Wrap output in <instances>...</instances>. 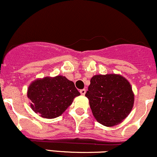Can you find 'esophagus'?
<instances>
[{"instance_id": "obj_1", "label": "esophagus", "mask_w": 157, "mask_h": 157, "mask_svg": "<svg viewBox=\"0 0 157 157\" xmlns=\"http://www.w3.org/2000/svg\"><path fill=\"white\" fill-rule=\"evenodd\" d=\"M80 92L81 94V95H85V94H86V89H81L80 91Z\"/></svg>"}]
</instances>
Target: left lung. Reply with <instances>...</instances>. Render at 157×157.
<instances>
[{
  "label": "left lung",
  "mask_w": 157,
  "mask_h": 157,
  "mask_svg": "<svg viewBox=\"0 0 157 157\" xmlns=\"http://www.w3.org/2000/svg\"><path fill=\"white\" fill-rule=\"evenodd\" d=\"M86 97L97 121L111 127L118 125L132 110L134 94L131 84L120 75L92 77Z\"/></svg>",
  "instance_id": "left-lung-1"
}]
</instances>
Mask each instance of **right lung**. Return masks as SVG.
Segmentation results:
<instances>
[{"instance_id": "right-lung-1", "label": "right lung", "mask_w": 157, "mask_h": 157, "mask_svg": "<svg viewBox=\"0 0 157 157\" xmlns=\"http://www.w3.org/2000/svg\"><path fill=\"white\" fill-rule=\"evenodd\" d=\"M79 95L72 81L61 75L35 80L27 91L32 109L46 119L60 116Z\"/></svg>"}]
</instances>
